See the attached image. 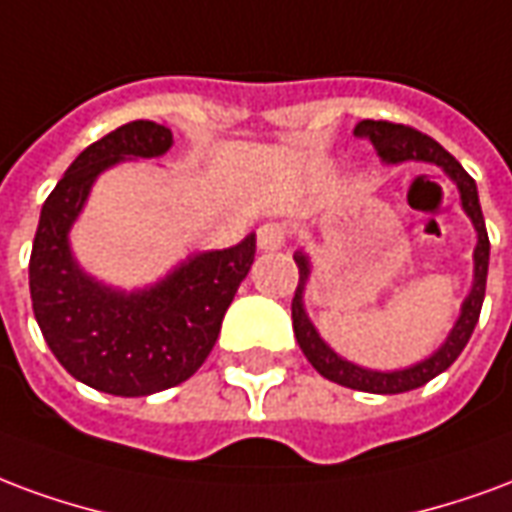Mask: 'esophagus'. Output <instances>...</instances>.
Instances as JSON below:
<instances>
[{"label": "esophagus", "instance_id": "esophagus-1", "mask_svg": "<svg viewBox=\"0 0 512 512\" xmlns=\"http://www.w3.org/2000/svg\"><path fill=\"white\" fill-rule=\"evenodd\" d=\"M286 237H289V231L283 223H264L256 234V242H259V251L272 253V251H281L283 245H286Z\"/></svg>", "mask_w": 512, "mask_h": 512}]
</instances>
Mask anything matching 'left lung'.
Segmentation results:
<instances>
[{
    "instance_id": "obj_1",
    "label": "left lung",
    "mask_w": 512,
    "mask_h": 512,
    "mask_svg": "<svg viewBox=\"0 0 512 512\" xmlns=\"http://www.w3.org/2000/svg\"><path fill=\"white\" fill-rule=\"evenodd\" d=\"M354 136L368 138L374 149L379 152V158L387 166H398L406 160H420V163H431L445 171L447 177L453 179L458 196H461V207H464L466 218L472 220V226L477 231L475 245V278H472V289L466 294V300L461 302V313L455 319L453 330L447 333L442 346L434 354H428L420 363L409 365V368H398V371H374V368H363V365L349 363L346 357L330 349V343L324 341L319 330L313 327L311 316L305 311V286L311 281V259L308 253L297 251L294 261L300 267V283L292 300V324L294 338L300 343L302 354L308 357V363L330 382H338L343 387L352 390H363V393L376 395H395L406 393V390H417L425 382H431L434 376L447 371L450 365L458 360V354L464 352V346L472 338L477 319H480V308H483V297H486V278H488V242L486 220H483V210H480V199H477L475 179L469 177L464 166L447 152L442 144H436L434 138L425 136L420 130L406 128V125H395V122H376V119H363L357 122Z\"/></svg>"
}]
</instances>
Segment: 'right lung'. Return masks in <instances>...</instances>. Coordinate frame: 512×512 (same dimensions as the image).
I'll use <instances>...</instances> for the list:
<instances>
[{
  "mask_svg": "<svg viewBox=\"0 0 512 512\" xmlns=\"http://www.w3.org/2000/svg\"><path fill=\"white\" fill-rule=\"evenodd\" d=\"M166 125L136 119L78 155L40 210L29 292L32 308L67 374L100 393L138 398L196 374L218 341L220 324L251 270L256 234L234 248L190 253L144 289H114L81 270L70 229L103 171L125 160L166 155Z\"/></svg>",
  "mask_w": 512,
  "mask_h": 512,
  "instance_id": "add662e5",
  "label": "right lung"
}]
</instances>
